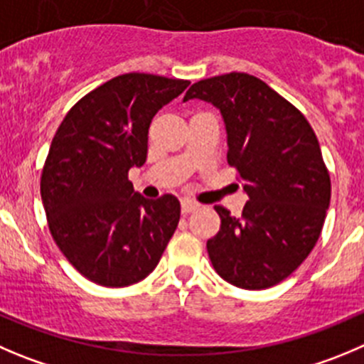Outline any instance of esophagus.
<instances>
[{
  "label": "esophagus",
  "mask_w": 364,
  "mask_h": 364,
  "mask_svg": "<svg viewBox=\"0 0 364 364\" xmlns=\"http://www.w3.org/2000/svg\"><path fill=\"white\" fill-rule=\"evenodd\" d=\"M196 209H198V203L196 202H191V200H182V213L184 214L193 213V210Z\"/></svg>",
  "instance_id": "1"
}]
</instances>
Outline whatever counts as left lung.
<instances>
[{
  "label": "left lung",
  "instance_id": "8db88e82",
  "mask_svg": "<svg viewBox=\"0 0 364 364\" xmlns=\"http://www.w3.org/2000/svg\"><path fill=\"white\" fill-rule=\"evenodd\" d=\"M193 98L220 109L227 130V161L248 195L240 218L216 205L221 227L207 241L223 280L266 289L291 275L316 245L331 203V176L316 134L295 105L247 73L205 78Z\"/></svg>",
  "mask_w": 364,
  "mask_h": 364
}]
</instances>
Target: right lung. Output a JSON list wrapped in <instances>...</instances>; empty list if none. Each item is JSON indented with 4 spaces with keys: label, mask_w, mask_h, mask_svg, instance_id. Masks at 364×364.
Masks as SVG:
<instances>
[{
    "label": "right lung",
    "mask_w": 364,
    "mask_h": 364,
    "mask_svg": "<svg viewBox=\"0 0 364 364\" xmlns=\"http://www.w3.org/2000/svg\"><path fill=\"white\" fill-rule=\"evenodd\" d=\"M188 80L127 73L76 103L58 127L41 176L55 243L85 279L124 288L150 275L180 220L173 195L148 200L128 169L146 162L155 114Z\"/></svg>",
    "instance_id": "1"
}]
</instances>
